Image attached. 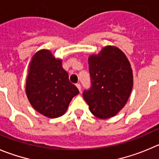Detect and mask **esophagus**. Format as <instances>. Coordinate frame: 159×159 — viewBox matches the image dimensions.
Instances as JSON below:
<instances>
[{"mask_svg": "<svg viewBox=\"0 0 159 159\" xmlns=\"http://www.w3.org/2000/svg\"><path fill=\"white\" fill-rule=\"evenodd\" d=\"M76 86H77V88L78 89V90H79L80 92L81 91V84H79V83H77L76 84Z\"/></svg>", "mask_w": 159, "mask_h": 159, "instance_id": "1", "label": "esophagus"}]
</instances>
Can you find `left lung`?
<instances>
[{
  "instance_id": "obj_1",
  "label": "left lung",
  "mask_w": 159,
  "mask_h": 159,
  "mask_svg": "<svg viewBox=\"0 0 159 159\" xmlns=\"http://www.w3.org/2000/svg\"><path fill=\"white\" fill-rule=\"evenodd\" d=\"M91 87L83 92L90 111L99 118L115 116L125 105L133 89V70L125 55L106 46L89 58Z\"/></svg>"
}]
</instances>
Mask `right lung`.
Wrapping results in <instances>:
<instances>
[{"mask_svg": "<svg viewBox=\"0 0 159 159\" xmlns=\"http://www.w3.org/2000/svg\"><path fill=\"white\" fill-rule=\"evenodd\" d=\"M30 103L39 113L55 118L66 112L72 98L79 93L70 82L68 73L62 61L48 50H41L33 56L30 63L26 84Z\"/></svg>", "mask_w": 159, "mask_h": 159, "instance_id": "1", "label": "right lung"}]
</instances>
